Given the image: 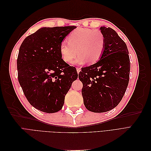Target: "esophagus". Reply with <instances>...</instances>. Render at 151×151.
<instances>
[{
  "label": "esophagus",
  "mask_w": 151,
  "mask_h": 151,
  "mask_svg": "<svg viewBox=\"0 0 151 151\" xmlns=\"http://www.w3.org/2000/svg\"><path fill=\"white\" fill-rule=\"evenodd\" d=\"M76 69H77V73H78V74H79V72L81 71V68H79V67H77Z\"/></svg>",
  "instance_id": "1"
}]
</instances>
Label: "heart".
<instances>
[{
	"instance_id": "b5f03b06",
	"label": "heart",
	"mask_w": 151,
	"mask_h": 151,
	"mask_svg": "<svg viewBox=\"0 0 151 151\" xmlns=\"http://www.w3.org/2000/svg\"><path fill=\"white\" fill-rule=\"evenodd\" d=\"M67 42H62L60 45L62 59L70 63L78 52L79 55L73 63L81 65L88 61L89 63L98 62L104 52L106 41L101 31L79 28L68 35Z\"/></svg>"
}]
</instances>
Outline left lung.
Masks as SVG:
<instances>
[{"mask_svg": "<svg viewBox=\"0 0 151 151\" xmlns=\"http://www.w3.org/2000/svg\"><path fill=\"white\" fill-rule=\"evenodd\" d=\"M105 38L101 58L93 65L81 68L82 95L89 111H108L119 104L129 82L130 62L127 45L111 28H100Z\"/></svg>", "mask_w": 151, "mask_h": 151, "instance_id": "8db88e82", "label": "left lung"}]
</instances>
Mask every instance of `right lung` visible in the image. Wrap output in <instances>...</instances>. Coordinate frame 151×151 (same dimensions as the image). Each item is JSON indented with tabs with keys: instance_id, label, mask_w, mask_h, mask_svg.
<instances>
[{
	"instance_id": "obj_1",
	"label": "right lung",
	"mask_w": 151,
	"mask_h": 151,
	"mask_svg": "<svg viewBox=\"0 0 151 151\" xmlns=\"http://www.w3.org/2000/svg\"><path fill=\"white\" fill-rule=\"evenodd\" d=\"M74 26L42 28L24 40L17 60L18 81L29 103L48 113L60 111L78 74L62 58L60 45Z\"/></svg>"
}]
</instances>
